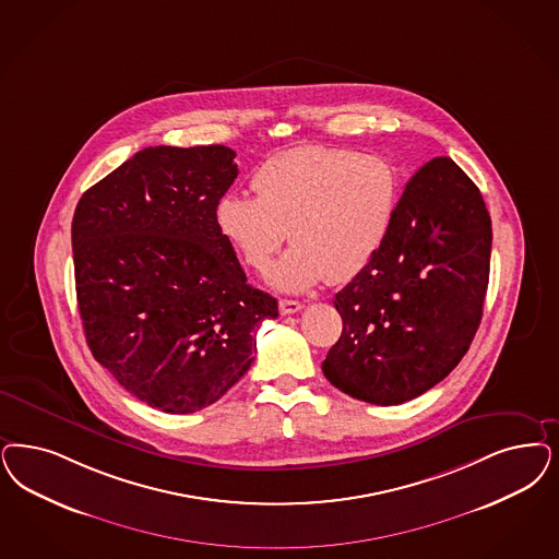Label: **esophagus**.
I'll return each mask as SVG.
<instances>
[{
    "mask_svg": "<svg viewBox=\"0 0 559 559\" xmlns=\"http://www.w3.org/2000/svg\"><path fill=\"white\" fill-rule=\"evenodd\" d=\"M278 308H281V313H283V316H290V313L301 311V309H304V304L293 301V299H281V301H278Z\"/></svg>",
    "mask_w": 559,
    "mask_h": 559,
    "instance_id": "esophagus-1",
    "label": "esophagus"
}]
</instances>
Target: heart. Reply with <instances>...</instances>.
Segmentation results:
<instances>
[{"instance_id": "1", "label": "heart", "mask_w": 559, "mask_h": 559, "mask_svg": "<svg viewBox=\"0 0 559 559\" xmlns=\"http://www.w3.org/2000/svg\"><path fill=\"white\" fill-rule=\"evenodd\" d=\"M255 195L227 193L216 225L243 262L266 272L287 239L295 243L270 283L299 293L347 283L382 250L401 202V171L382 154L299 146L266 158L251 177Z\"/></svg>"}]
</instances>
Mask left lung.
Here are the masks:
<instances>
[{"instance_id": "8db88e82", "label": "left lung", "mask_w": 559, "mask_h": 559, "mask_svg": "<svg viewBox=\"0 0 559 559\" xmlns=\"http://www.w3.org/2000/svg\"><path fill=\"white\" fill-rule=\"evenodd\" d=\"M491 218L479 188L438 156L406 183L382 250L334 308L343 332L328 382L371 405H403L461 364L481 324Z\"/></svg>"}]
</instances>
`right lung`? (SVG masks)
<instances>
[{
    "instance_id": "obj_1",
    "label": "right lung",
    "mask_w": 559,
    "mask_h": 559,
    "mask_svg": "<svg viewBox=\"0 0 559 559\" xmlns=\"http://www.w3.org/2000/svg\"><path fill=\"white\" fill-rule=\"evenodd\" d=\"M227 146H151L82 193L76 297L98 364L138 401L186 415L250 369L278 304L253 289L216 225L237 177Z\"/></svg>"
}]
</instances>
